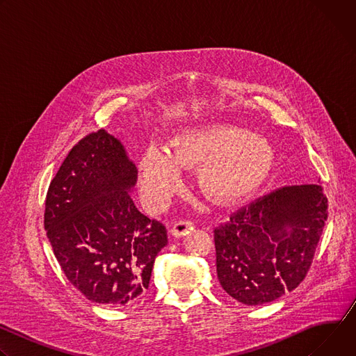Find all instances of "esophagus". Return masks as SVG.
<instances>
[{"mask_svg":"<svg viewBox=\"0 0 356 356\" xmlns=\"http://www.w3.org/2000/svg\"><path fill=\"white\" fill-rule=\"evenodd\" d=\"M193 228H194V224H193L191 220H188V218H181V220H179V221L172 227V234H173L175 236H184V235H187Z\"/></svg>","mask_w":356,"mask_h":356,"instance_id":"34e87169","label":"esophagus"}]
</instances>
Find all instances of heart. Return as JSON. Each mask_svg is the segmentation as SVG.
<instances>
[{
    "label": "heart",
    "instance_id": "1",
    "mask_svg": "<svg viewBox=\"0 0 356 356\" xmlns=\"http://www.w3.org/2000/svg\"><path fill=\"white\" fill-rule=\"evenodd\" d=\"M204 163L200 183L218 201H234L255 190L273 165L270 145L250 132L232 125H209L179 136L172 152L150 147L140 162L142 193L152 206L173 193L180 166Z\"/></svg>",
    "mask_w": 356,
    "mask_h": 356
}]
</instances>
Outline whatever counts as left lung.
<instances>
[{"instance_id": "8db88e82", "label": "left lung", "mask_w": 356, "mask_h": 356, "mask_svg": "<svg viewBox=\"0 0 356 356\" xmlns=\"http://www.w3.org/2000/svg\"><path fill=\"white\" fill-rule=\"evenodd\" d=\"M320 184L279 187L214 229L217 276L246 306L270 302L307 276L328 217Z\"/></svg>"}]
</instances>
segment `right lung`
I'll return each instance as SVG.
<instances>
[{
	"label": "right lung",
	"mask_w": 356,
	"mask_h": 356,
	"mask_svg": "<svg viewBox=\"0 0 356 356\" xmlns=\"http://www.w3.org/2000/svg\"><path fill=\"white\" fill-rule=\"evenodd\" d=\"M136 175L121 142L98 129L72 147L49 184L46 235L67 280L92 302L135 301L168 243L165 224L134 204Z\"/></svg>",
	"instance_id": "1"
}]
</instances>
